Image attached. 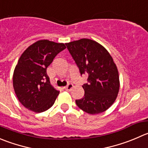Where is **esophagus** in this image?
Returning a JSON list of instances; mask_svg holds the SVG:
<instances>
[{"label": "esophagus", "mask_w": 148, "mask_h": 148, "mask_svg": "<svg viewBox=\"0 0 148 148\" xmlns=\"http://www.w3.org/2000/svg\"><path fill=\"white\" fill-rule=\"evenodd\" d=\"M64 88H65V90H67V91H71V89L73 88V84H71V83H69V84H67Z\"/></svg>", "instance_id": "34e87169"}]
</instances>
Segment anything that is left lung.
<instances>
[{"label":"left lung","mask_w":148,"mask_h":148,"mask_svg":"<svg viewBox=\"0 0 148 148\" xmlns=\"http://www.w3.org/2000/svg\"><path fill=\"white\" fill-rule=\"evenodd\" d=\"M81 75L87 74L82 85L84 97L76 100L80 109L90 114L104 112L117 97L119 77L116 64L107 50L94 40L83 39L66 43Z\"/></svg>","instance_id":"left-lung-1"}]
</instances>
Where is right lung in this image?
Returning <instances> with one entry per match:
<instances>
[{"label": "right lung", "instance_id": "right-lung-1", "mask_svg": "<svg viewBox=\"0 0 148 148\" xmlns=\"http://www.w3.org/2000/svg\"><path fill=\"white\" fill-rule=\"evenodd\" d=\"M65 48L64 43L42 40L30 45L21 56L14 69L13 86L26 108L41 113L54 104L59 91L51 84L46 70Z\"/></svg>", "mask_w": 148, "mask_h": 148}]
</instances>
